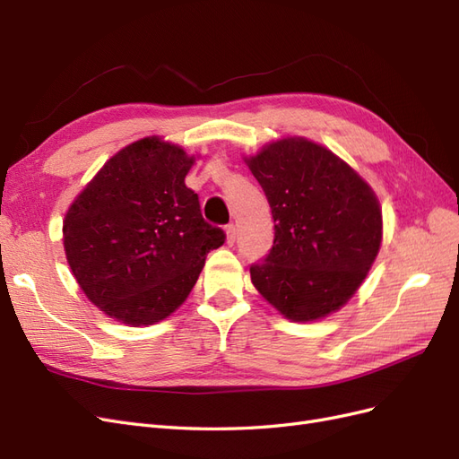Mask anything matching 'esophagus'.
Returning <instances> with one entry per match:
<instances>
[{"mask_svg":"<svg viewBox=\"0 0 459 459\" xmlns=\"http://www.w3.org/2000/svg\"><path fill=\"white\" fill-rule=\"evenodd\" d=\"M235 238H238V228H235V224H228L226 226V241H228V245H233Z\"/></svg>","mask_w":459,"mask_h":459,"instance_id":"esophagus-1","label":"esophagus"}]
</instances>
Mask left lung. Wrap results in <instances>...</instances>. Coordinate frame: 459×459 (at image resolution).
<instances>
[{"instance_id":"1","label":"left lung","mask_w":459,"mask_h":459,"mask_svg":"<svg viewBox=\"0 0 459 459\" xmlns=\"http://www.w3.org/2000/svg\"><path fill=\"white\" fill-rule=\"evenodd\" d=\"M273 216V247L251 280L293 322L325 317L362 285L379 253L383 216L373 189L349 164L304 137H285L247 159Z\"/></svg>"}]
</instances>
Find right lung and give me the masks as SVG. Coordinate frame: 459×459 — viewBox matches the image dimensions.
Instances as JSON below:
<instances>
[{"instance_id":"add662e5","label":"right lung","mask_w":459,"mask_h":459,"mask_svg":"<svg viewBox=\"0 0 459 459\" xmlns=\"http://www.w3.org/2000/svg\"><path fill=\"white\" fill-rule=\"evenodd\" d=\"M193 160L182 147L143 137L108 159L65 216V253L80 289L122 324L170 316L206 255L226 241L186 186Z\"/></svg>"}]
</instances>
